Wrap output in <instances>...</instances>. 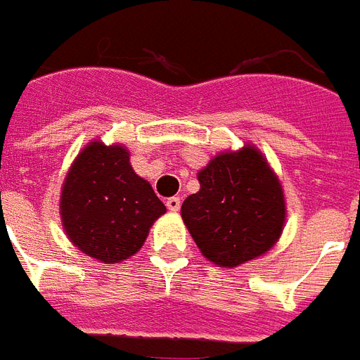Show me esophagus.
I'll return each mask as SVG.
<instances>
[{"instance_id":"esophagus-1","label":"esophagus","mask_w":360,"mask_h":360,"mask_svg":"<svg viewBox=\"0 0 360 360\" xmlns=\"http://www.w3.org/2000/svg\"><path fill=\"white\" fill-rule=\"evenodd\" d=\"M167 207H169V211L176 212L180 209V198H169L167 199Z\"/></svg>"}]
</instances>
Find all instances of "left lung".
Listing matches in <instances>:
<instances>
[{"label":"left lung","instance_id":"obj_1","mask_svg":"<svg viewBox=\"0 0 360 360\" xmlns=\"http://www.w3.org/2000/svg\"><path fill=\"white\" fill-rule=\"evenodd\" d=\"M198 180L201 188L182 203V219L211 263L232 269L276 243L285 222L284 191L259 149L217 155Z\"/></svg>","mask_w":360,"mask_h":360}]
</instances>
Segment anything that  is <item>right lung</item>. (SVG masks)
<instances>
[{
  "mask_svg": "<svg viewBox=\"0 0 360 360\" xmlns=\"http://www.w3.org/2000/svg\"><path fill=\"white\" fill-rule=\"evenodd\" d=\"M167 207L130 165L128 149L90 141L78 153L61 191L63 228L86 255L120 263L138 253Z\"/></svg>",
  "mask_w": 360,
  "mask_h": 360,
  "instance_id": "add662e5",
  "label": "right lung"
}]
</instances>
